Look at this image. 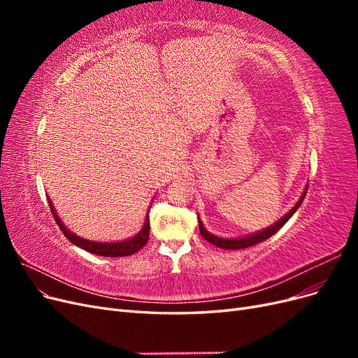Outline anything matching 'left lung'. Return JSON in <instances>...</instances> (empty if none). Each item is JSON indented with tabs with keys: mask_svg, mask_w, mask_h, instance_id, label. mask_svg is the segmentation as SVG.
Here are the masks:
<instances>
[{
	"mask_svg": "<svg viewBox=\"0 0 358 358\" xmlns=\"http://www.w3.org/2000/svg\"><path fill=\"white\" fill-rule=\"evenodd\" d=\"M306 192H308V189H306L305 192H303V196L300 197V200L297 201V204L284 216V218H280L275 225L268 227V229H266V230H263V231H259V233H255V234H252V236H246V237H242V239H221V237H216V236L210 234L209 231H206L203 224H201V221H200V218H199L200 233H201V236L204 237L206 241L210 242V243L215 245V246L222 248V249H243V248L254 246V245H257V243H259V242L267 241L268 237H272L278 230L282 229V227L285 225V222H287V221L291 218V216L294 215V212L299 209V206L301 204L303 199H305Z\"/></svg>",
	"mask_w": 358,
	"mask_h": 358,
	"instance_id": "obj_1",
	"label": "left lung"
}]
</instances>
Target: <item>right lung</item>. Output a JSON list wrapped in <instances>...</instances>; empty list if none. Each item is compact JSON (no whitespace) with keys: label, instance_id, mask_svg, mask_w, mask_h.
<instances>
[{"label":"right lung","instance_id":"obj_1","mask_svg":"<svg viewBox=\"0 0 358 358\" xmlns=\"http://www.w3.org/2000/svg\"><path fill=\"white\" fill-rule=\"evenodd\" d=\"M49 206H50V210H52L53 218H55V221H57V224L59 227V230L64 233V236H66L67 239L71 243H74L76 246H79V248L85 249V251L92 252L95 255H101V257H127V255H133L137 251H140V249H142L148 243L149 227H150L149 215L146 216V221H145V225H143L142 231H140L137 236H134L133 239L125 241V242H117V243H99V242H91V241H86V239H80V237L70 233L66 229V227H64V224L59 221V218L57 216V212H55V209H53V206H52L50 201H49Z\"/></svg>","mask_w":358,"mask_h":358}]
</instances>
